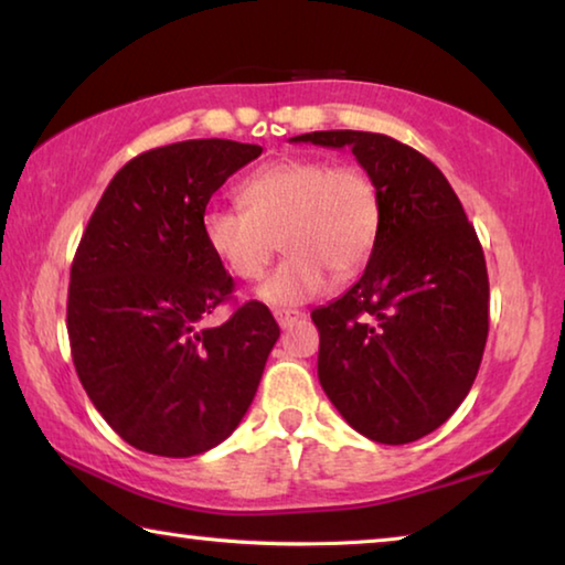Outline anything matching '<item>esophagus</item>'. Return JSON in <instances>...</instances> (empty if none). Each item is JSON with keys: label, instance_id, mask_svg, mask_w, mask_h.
Returning a JSON list of instances; mask_svg holds the SVG:
<instances>
[{"label": "esophagus", "instance_id": "esophagus-1", "mask_svg": "<svg viewBox=\"0 0 565 565\" xmlns=\"http://www.w3.org/2000/svg\"><path fill=\"white\" fill-rule=\"evenodd\" d=\"M274 317H276V321H279L281 329H289L296 321L303 319V313L299 309H276Z\"/></svg>", "mask_w": 565, "mask_h": 565}]
</instances>
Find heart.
<instances>
[{"label": "heart", "mask_w": 565, "mask_h": 565, "mask_svg": "<svg viewBox=\"0 0 565 565\" xmlns=\"http://www.w3.org/2000/svg\"><path fill=\"white\" fill-rule=\"evenodd\" d=\"M242 206L212 204L202 234L224 269L262 279L276 248L289 256L262 284L271 306H296L327 291L331 271L347 279L363 269L381 228L376 181L356 164L291 157L264 164L238 184Z\"/></svg>", "instance_id": "1"}]
</instances>
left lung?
<instances>
[{
	"label": "left lung",
	"instance_id": "8db88e82",
	"mask_svg": "<svg viewBox=\"0 0 565 565\" xmlns=\"http://www.w3.org/2000/svg\"><path fill=\"white\" fill-rule=\"evenodd\" d=\"M291 141L349 147L381 196L361 279L311 311L321 388L371 441H418L461 406L483 359L489 274L476 228L441 169L386 134L311 131Z\"/></svg>",
	"mask_w": 565,
	"mask_h": 565
}]
</instances>
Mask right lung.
<instances>
[{
    "label": "right lung",
    "mask_w": 565,
    "mask_h": 565,
    "mask_svg": "<svg viewBox=\"0 0 565 565\" xmlns=\"http://www.w3.org/2000/svg\"><path fill=\"white\" fill-rule=\"evenodd\" d=\"M259 145L189 139L145 151L109 181L74 254L66 331L84 391L139 451L189 458L232 436L252 406L279 323L246 301L199 327L234 291L202 214Z\"/></svg>",
    "instance_id": "obj_1"
}]
</instances>
